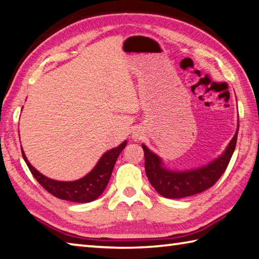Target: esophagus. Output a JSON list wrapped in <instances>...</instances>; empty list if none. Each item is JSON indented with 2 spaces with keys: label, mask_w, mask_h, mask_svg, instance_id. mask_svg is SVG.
Here are the masks:
<instances>
[{
  "label": "esophagus",
  "mask_w": 259,
  "mask_h": 259,
  "mask_svg": "<svg viewBox=\"0 0 259 259\" xmlns=\"http://www.w3.org/2000/svg\"><path fill=\"white\" fill-rule=\"evenodd\" d=\"M141 138H143V137H141L140 133H138V131H137V133H134V135H133V139H134L135 141H139Z\"/></svg>",
  "instance_id": "esophagus-1"
}]
</instances>
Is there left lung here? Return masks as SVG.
Listing matches in <instances>:
<instances>
[{
	"instance_id": "8db88e82",
	"label": "left lung",
	"mask_w": 259,
	"mask_h": 259,
	"mask_svg": "<svg viewBox=\"0 0 259 259\" xmlns=\"http://www.w3.org/2000/svg\"><path fill=\"white\" fill-rule=\"evenodd\" d=\"M238 130H239V123L234 138L230 140L224 154L207 165L189 170L179 171L166 168L160 157L143 144L145 169L150 184L160 195L167 199H182V197L199 194L210 189L225 173L229 164L236 148Z\"/></svg>"
}]
</instances>
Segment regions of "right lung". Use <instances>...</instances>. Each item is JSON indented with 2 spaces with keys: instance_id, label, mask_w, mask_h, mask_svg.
Segmentation results:
<instances>
[{
  "instance_id": "1",
  "label": "right lung",
  "mask_w": 259,
  "mask_h": 259,
  "mask_svg": "<svg viewBox=\"0 0 259 259\" xmlns=\"http://www.w3.org/2000/svg\"><path fill=\"white\" fill-rule=\"evenodd\" d=\"M125 146L126 140H124L120 146L115 147V148L108 150L102 155L98 164L94 166V168L88 175H85L79 180L70 182L56 181L42 175L29 163V160L23 153V149L21 150L25 164L28 165L34 179L38 181V183L46 191H48L50 194L58 197L60 200L77 202V203H88V202L96 200L103 193L110 181L111 174H112L115 161Z\"/></svg>"
}]
</instances>
